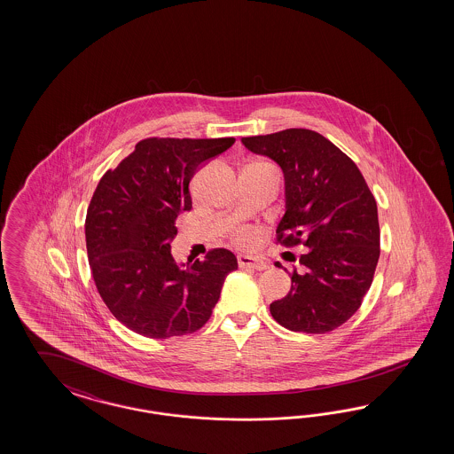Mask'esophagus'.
Listing matches in <instances>:
<instances>
[{
  "instance_id": "1",
  "label": "esophagus",
  "mask_w": 454,
  "mask_h": 454,
  "mask_svg": "<svg viewBox=\"0 0 454 454\" xmlns=\"http://www.w3.org/2000/svg\"><path fill=\"white\" fill-rule=\"evenodd\" d=\"M238 264H239L241 268H253V270H258V271L266 270V268L270 266L266 260L256 258V256H247V254H239V256H238Z\"/></svg>"
}]
</instances>
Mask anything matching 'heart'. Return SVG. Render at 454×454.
I'll return each mask as SVG.
<instances>
[{"instance_id": "1", "label": "heart", "mask_w": 454, "mask_h": 454, "mask_svg": "<svg viewBox=\"0 0 454 454\" xmlns=\"http://www.w3.org/2000/svg\"><path fill=\"white\" fill-rule=\"evenodd\" d=\"M251 165H258V166H266V168H273V166L270 165V163H264V161H256V163H251ZM256 230L254 228H249V226H243V228H239V230H236V233H234V241L238 243V245H243V247H249V245H253L254 241H256Z\"/></svg>"}]
</instances>
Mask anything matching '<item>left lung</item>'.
Instances as JSON below:
<instances>
[{
    "label": "left lung",
    "mask_w": 454,
    "mask_h": 454,
    "mask_svg": "<svg viewBox=\"0 0 454 454\" xmlns=\"http://www.w3.org/2000/svg\"><path fill=\"white\" fill-rule=\"evenodd\" d=\"M241 141L283 169L286 211L276 241L306 249L271 315L289 331L336 330L359 309L380 260L372 192L355 161L317 131L289 128Z\"/></svg>",
    "instance_id": "1"
}]
</instances>
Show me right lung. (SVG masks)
Wrapping results in <instances>:
<instances>
[{
    "label": "right lung",
    "mask_w": 454,
    "mask_h": 454,
    "mask_svg": "<svg viewBox=\"0 0 454 454\" xmlns=\"http://www.w3.org/2000/svg\"><path fill=\"white\" fill-rule=\"evenodd\" d=\"M234 137H146L99 179L86 213L88 262L98 293L128 330L153 340L203 328L224 278L238 270L231 251L179 266L171 254L175 221L192 207L190 181Z\"/></svg>",
    "instance_id": "obj_1"
}]
</instances>
